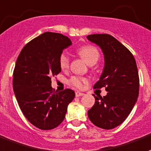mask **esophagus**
I'll list each match as a JSON object with an SVG mask.
<instances>
[{
	"mask_svg": "<svg viewBox=\"0 0 151 151\" xmlns=\"http://www.w3.org/2000/svg\"><path fill=\"white\" fill-rule=\"evenodd\" d=\"M84 95V93H83V92H80V91H76V97H80V96H82Z\"/></svg>",
	"mask_w": 151,
	"mask_h": 151,
	"instance_id": "obj_1",
	"label": "esophagus"
}]
</instances>
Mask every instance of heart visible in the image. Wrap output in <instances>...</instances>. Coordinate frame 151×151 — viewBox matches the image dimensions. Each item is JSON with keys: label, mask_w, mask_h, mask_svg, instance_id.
<instances>
[{"label": "heart", "mask_w": 151, "mask_h": 151, "mask_svg": "<svg viewBox=\"0 0 151 151\" xmlns=\"http://www.w3.org/2000/svg\"><path fill=\"white\" fill-rule=\"evenodd\" d=\"M77 52L88 65L95 64L99 58V52L98 49L91 45H86L81 47L78 49ZM60 65L61 69L63 70H65L69 67V57L66 53L61 54L60 58ZM88 83V79L83 77L74 76L70 80V83L77 88H83Z\"/></svg>", "instance_id": "heart-1"}]
</instances>
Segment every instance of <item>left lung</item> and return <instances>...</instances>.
Wrapping results in <instances>:
<instances>
[{
    "label": "left lung",
    "instance_id": "obj_1",
    "mask_svg": "<svg viewBox=\"0 0 151 151\" xmlns=\"http://www.w3.org/2000/svg\"><path fill=\"white\" fill-rule=\"evenodd\" d=\"M89 41L100 47L104 55V68L94 88L103 87L106 96L97 97L88 111L91 122L102 129L111 130L127 118L137 102L139 91L138 68L132 53L111 35L93 34Z\"/></svg>",
    "mask_w": 151,
    "mask_h": 151
}]
</instances>
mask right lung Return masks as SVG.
I'll return each instance as SVG.
<instances>
[{"instance_id": "right-lung-1", "label": "right lung", "mask_w": 151, "mask_h": 151, "mask_svg": "<svg viewBox=\"0 0 151 151\" xmlns=\"http://www.w3.org/2000/svg\"><path fill=\"white\" fill-rule=\"evenodd\" d=\"M71 45L62 34L45 32L21 50L13 71V91L20 110L40 130H52L64 119L74 91L52 90V76L61 71L60 58Z\"/></svg>"}]
</instances>
